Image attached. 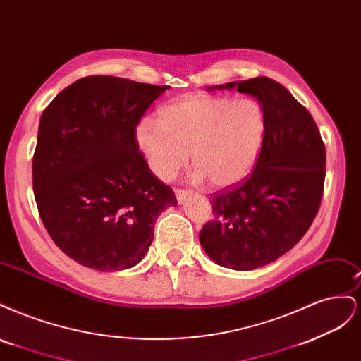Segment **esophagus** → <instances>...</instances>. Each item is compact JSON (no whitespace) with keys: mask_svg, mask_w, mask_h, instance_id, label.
Listing matches in <instances>:
<instances>
[{"mask_svg":"<svg viewBox=\"0 0 361 361\" xmlns=\"http://www.w3.org/2000/svg\"><path fill=\"white\" fill-rule=\"evenodd\" d=\"M174 194H176V199L179 203H183V200L188 197V195H191L192 192L191 191H187V190H180V188H176L174 190Z\"/></svg>","mask_w":361,"mask_h":361,"instance_id":"obj_1","label":"esophagus"}]
</instances>
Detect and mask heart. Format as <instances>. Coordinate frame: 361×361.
<instances>
[{"instance_id":"1","label":"heart","mask_w":361,"mask_h":361,"mask_svg":"<svg viewBox=\"0 0 361 361\" xmlns=\"http://www.w3.org/2000/svg\"><path fill=\"white\" fill-rule=\"evenodd\" d=\"M267 129V114L259 101L202 96L166 106L159 122L143 118L135 140L161 180H170L187 164L191 150L192 179L207 178L212 187L226 188L255 169Z\"/></svg>"}]
</instances>
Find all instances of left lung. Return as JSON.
Masks as SVG:
<instances>
[{
  "instance_id": "8db88e82",
  "label": "left lung",
  "mask_w": 361,
  "mask_h": 361,
  "mask_svg": "<svg viewBox=\"0 0 361 361\" xmlns=\"http://www.w3.org/2000/svg\"><path fill=\"white\" fill-rule=\"evenodd\" d=\"M214 89L255 96L268 129L253 173L211 197L215 216L199 239L215 264L256 269L288 253L312 226L324 192L325 146L307 108L268 76Z\"/></svg>"
}]
</instances>
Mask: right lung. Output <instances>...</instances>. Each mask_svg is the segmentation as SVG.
Segmentation results:
<instances>
[{
	"mask_svg": "<svg viewBox=\"0 0 361 361\" xmlns=\"http://www.w3.org/2000/svg\"><path fill=\"white\" fill-rule=\"evenodd\" d=\"M169 85L92 75L43 110L32 157V190L52 241L97 271L137 265L173 190L141 154L135 130Z\"/></svg>",
	"mask_w": 361,
	"mask_h": 361,
	"instance_id": "add662e5",
	"label": "right lung"
}]
</instances>
